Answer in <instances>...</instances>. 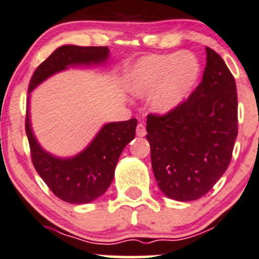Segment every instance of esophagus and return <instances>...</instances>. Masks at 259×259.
<instances>
[{
    "label": "esophagus",
    "mask_w": 259,
    "mask_h": 259,
    "mask_svg": "<svg viewBox=\"0 0 259 259\" xmlns=\"http://www.w3.org/2000/svg\"><path fill=\"white\" fill-rule=\"evenodd\" d=\"M146 134V126L143 125V124H139V125L136 126V135L139 137H145Z\"/></svg>",
    "instance_id": "obj_1"
}]
</instances>
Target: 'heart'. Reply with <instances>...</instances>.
Returning a JSON list of instances; mask_svg holds the SVG:
<instances>
[{
	"mask_svg": "<svg viewBox=\"0 0 259 259\" xmlns=\"http://www.w3.org/2000/svg\"><path fill=\"white\" fill-rule=\"evenodd\" d=\"M199 76V63L189 52L148 55L140 58L127 71L126 90L145 98L153 113H171L184 103Z\"/></svg>",
	"mask_w": 259,
	"mask_h": 259,
	"instance_id": "b5f03b06",
	"label": "heart"
}]
</instances>
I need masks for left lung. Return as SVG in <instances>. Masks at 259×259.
<instances>
[{
	"label": "left lung",
	"mask_w": 259,
	"mask_h": 259,
	"mask_svg": "<svg viewBox=\"0 0 259 259\" xmlns=\"http://www.w3.org/2000/svg\"><path fill=\"white\" fill-rule=\"evenodd\" d=\"M201 83L171 113L147 117V141L156 183L168 198H201L231 162L238 135V96L225 61L205 48Z\"/></svg>",
	"instance_id": "left-lung-1"
}]
</instances>
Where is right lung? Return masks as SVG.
I'll list each match as a JSON object with an SVG mask.
<instances>
[{"mask_svg":"<svg viewBox=\"0 0 259 259\" xmlns=\"http://www.w3.org/2000/svg\"><path fill=\"white\" fill-rule=\"evenodd\" d=\"M109 54L107 47H60L35 69L28 93L52 75L70 67L105 64ZM136 125L135 118L107 123L83 150L70 158H60L40 146L32 129L28 107L26 114V134L34 168L58 198L71 204H86L105 194L113 181L120 154L135 137Z\"/></svg>","mask_w":259,"mask_h":259,"instance_id":"1","label":"right lung"}]
</instances>
